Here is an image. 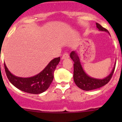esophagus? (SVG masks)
Listing matches in <instances>:
<instances>
[{
  "label": "esophagus",
  "mask_w": 122,
  "mask_h": 122,
  "mask_svg": "<svg viewBox=\"0 0 122 122\" xmlns=\"http://www.w3.org/2000/svg\"><path fill=\"white\" fill-rule=\"evenodd\" d=\"M69 58V54L68 53H67V52H65L62 56V59H66V58Z\"/></svg>",
  "instance_id": "1"
}]
</instances>
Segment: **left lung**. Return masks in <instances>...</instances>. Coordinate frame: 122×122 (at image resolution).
<instances>
[{"label":"left lung","mask_w":122,"mask_h":122,"mask_svg":"<svg viewBox=\"0 0 122 122\" xmlns=\"http://www.w3.org/2000/svg\"><path fill=\"white\" fill-rule=\"evenodd\" d=\"M97 28L101 31L107 32L109 31L106 28H103L99 23H96ZM70 57L74 61V81L76 84L81 89L85 91L92 90L99 88L107 84L112 78L115 69L116 63L111 73L103 79H97L88 76L84 72L81 65L79 57L76 51H72L70 53Z\"/></svg>","instance_id":"obj_1"}]
</instances>
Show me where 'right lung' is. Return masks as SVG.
<instances>
[{"mask_svg":"<svg viewBox=\"0 0 122 122\" xmlns=\"http://www.w3.org/2000/svg\"><path fill=\"white\" fill-rule=\"evenodd\" d=\"M60 61V57L51 60L42 71L34 77L22 78L12 74L4 63L5 70L9 81L21 91L30 94H40L49 88L54 78V72Z\"/></svg>","mask_w":122,"mask_h":122,"instance_id":"1","label":"right lung"}]
</instances>
